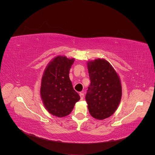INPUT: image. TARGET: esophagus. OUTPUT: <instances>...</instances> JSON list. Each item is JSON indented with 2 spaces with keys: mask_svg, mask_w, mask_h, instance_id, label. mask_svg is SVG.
<instances>
[{
  "mask_svg": "<svg viewBox=\"0 0 155 155\" xmlns=\"http://www.w3.org/2000/svg\"><path fill=\"white\" fill-rule=\"evenodd\" d=\"M79 96H80L81 100H83V97H84V93H83V92H80V93H79Z\"/></svg>",
  "mask_w": 155,
  "mask_h": 155,
  "instance_id": "1",
  "label": "esophagus"
}]
</instances>
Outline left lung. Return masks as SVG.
Wrapping results in <instances>:
<instances>
[{
	"label": "left lung",
	"mask_w": 155,
	"mask_h": 155,
	"mask_svg": "<svg viewBox=\"0 0 155 155\" xmlns=\"http://www.w3.org/2000/svg\"><path fill=\"white\" fill-rule=\"evenodd\" d=\"M91 85L85 100L91 115L104 120L114 113L121 98L120 78L112 65L104 59L87 63Z\"/></svg>",
	"instance_id": "1"
}]
</instances>
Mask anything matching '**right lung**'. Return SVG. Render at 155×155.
<instances>
[{"label": "right lung", "mask_w": 155, "mask_h": 155, "mask_svg": "<svg viewBox=\"0 0 155 155\" xmlns=\"http://www.w3.org/2000/svg\"><path fill=\"white\" fill-rule=\"evenodd\" d=\"M74 62V58L57 56L49 63L42 77L40 93L43 104L49 113L59 118L68 115L80 100L69 78Z\"/></svg>", "instance_id": "1"}]
</instances>
